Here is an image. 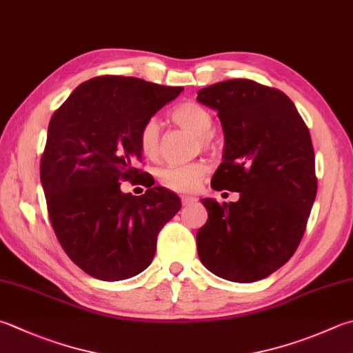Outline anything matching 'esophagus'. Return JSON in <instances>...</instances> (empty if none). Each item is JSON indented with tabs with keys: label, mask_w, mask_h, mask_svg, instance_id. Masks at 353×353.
I'll use <instances>...</instances> for the list:
<instances>
[{
	"label": "esophagus",
	"mask_w": 353,
	"mask_h": 353,
	"mask_svg": "<svg viewBox=\"0 0 353 353\" xmlns=\"http://www.w3.org/2000/svg\"><path fill=\"white\" fill-rule=\"evenodd\" d=\"M181 201H183V205H190V204H194V203H196V201H198V199H196L195 196L183 195V196H181Z\"/></svg>",
	"instance_id": "obj_1"
}]
</instances>
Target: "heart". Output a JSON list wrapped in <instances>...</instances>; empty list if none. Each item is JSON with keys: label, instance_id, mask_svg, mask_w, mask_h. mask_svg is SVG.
<instances>
[{"label": "heart", "instance_id": "b5f03b06", "mask_svg": "<svg viewBox=\"0 0 353 353\" xmlns=\"http://www.w3.org/2000/svg\"><path fill=\"white\" fill-rule=\"evenodd\" d=\"M170 118L181 125L198 135L199 143L204 149H210L214 145V117L204 105L185 101L178 104L174 110L170 112ZM159 137H161V129L157 119H148L143 124L141 130L138 134V144L141 149V154L149 158L155 159L159 154ZM209 172V164L205 161H194L189 164H172L165 165L159 172V181L170 190L175 192H194L203 183L204 176Z\"/></svg>", "mask_w": 353, "mask_h": 353}]
</instances>
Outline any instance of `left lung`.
I'll return each mask as SVG.
<instances>
[{"label":"left lung","mask_w":353,"mask_h":353,"mask_svg":"<svg viewBox=\"0 0 353 353\" xmlns=\"http://www.w3.org/2000/svg\"><path fill=\"white\" fill-rule=\"evenodd\" d=\"M196 99L218 112L224 130L212 188L239 192L236 203L201 199L209 216L196 232L198 256L224 280H263L295 254L315 201L309 129L288 95L252 79L212 84Z\"/></svg>","instance_id":"8db88e82"}]
</instances>
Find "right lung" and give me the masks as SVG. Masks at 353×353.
I'll return each instance as SVG.
<instances>
[{
	"instance_id": "1",
	"label": "right lung",
	"mask_w": 353,
	"mask_h": 353,
	"mask_svg": "<svg viewBox=\"0 0 353 353\" xmlns=\"http://www.w3.org/2000/svg\"><path fill=\"white\" fill-rule=\"evenodd\" d=\"M181 92L103 75L79 84L52 115L39 178L53 232L88 275L119 281L149 268L159 230L181 209L176 194L135 168L143 124ZM121 181L148 190L124 194Z\"/></svg>"
}]
</instances>
